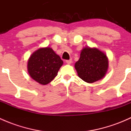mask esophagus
<instances>
[{
	"mask_svg": "<svg viewBox=\"0 0 131 131\" xmlns=\"http://www.w3.org/2000/svg\"><path fill=\"white\" fill-rule=\"evenodd\" d=\"M66 63H67V64H71V63H72V59H69V60H67V61H66Z\"/></svg>",
	"mask_w": 131,
	"mask_h": 131,
	"instance_id": "esophagus-1",
	"label": "esophagus"
}]
</instances>
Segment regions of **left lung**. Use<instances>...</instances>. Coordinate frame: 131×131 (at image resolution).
Instances as JSON below:
<instances>
[{"label": "left lung", "instance_id": "left-lung-1", "mask_svg": "<svg viewBox=\"0 0 131 131\" xmlns=\"http://www.w3.org/2000/svg\"><path fill=\"white\" fill-rule=\"evenodd\" d=\"M75 68L82 80L91 84L105 77L108 70V58L96 47H84Z\"/></svg>", "mask_w": 131, "mask_h": 131}]
</instances>
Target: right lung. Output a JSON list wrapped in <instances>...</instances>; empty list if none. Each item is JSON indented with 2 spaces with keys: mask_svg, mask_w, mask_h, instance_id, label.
Wrapping results in <instances>:
<instances>
[{
  "mask_svg": "<svg viewBox=\"0 0 131 131\" xmlns=\"http://www.w3.org/2000/svg\"><path fill=\"white\" fill-rule=\"evenodd\" d=\"M63 61L49 47H41L29 58L27 69L31 79L41 85H47L58 75Z\"/></svg>",
  "mask_w": 131,
  "mask_h": 131,
  "instance_id": "add662e5",
  "label": "right lung"
}]
</instances>
